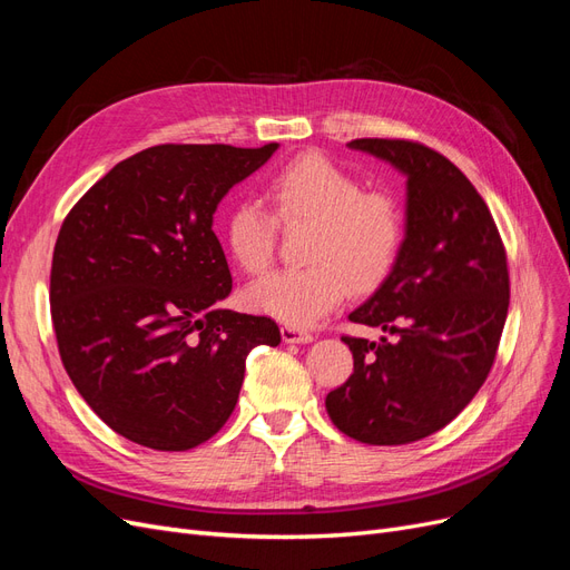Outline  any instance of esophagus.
Masks as SVG:
<instances>
[{"instance_id":"1","label":"esophagus","mask_w":570,"mask_h":570,"mask_svg":"<svg viewBox=\"0 0 570 570\" xmlns=\"http://www.w3.org/2000/svg\"><path fill=\"white\" fill-rule=\"evenodd\" d=\"M281 335H283L285 344H306V342L314 340L312 333H306V331H302V327H295V325H285Z\"/></svg>"}]
</instances>
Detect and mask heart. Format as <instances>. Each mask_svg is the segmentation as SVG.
<instances>
[{"label": "heart", "instance_id": "heart-1", "mask_svg": "<svg viewBox=\"0 0 570 570\" xmlns=\"http://www.w3.org/2000/svg\"><path fill=\"white\" fill-rule=\"evenodd\" d=\"M266 195L285 223H312L306 266L275 271L247 287V304L275 321L318 323L354 292L383 283L404 243V212L394 195L366 189L325 154L306 151L275 168ZM275 216L256 199H237L223 216L220 237L245 273H262L275 252Z\"/></svg>", "mask_w": 570, "mask_h": 570}]
</instances>
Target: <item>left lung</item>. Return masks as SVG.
Masks as SVG:
<instances>
[{
    "label": "left lung",
    "instance_id": "left-lung-1",
    "mask_svg": "<svg viewBox=\"0 0 570 570\" xmlns=\"http://www.w3.org/2000/svg\"><path fill=\"white\" fill-rule=\"evenodd\" d=\"M347 147L406 178L404 243L350 314L390 337H342L354 373L325 409L358 442L409 444L454 421L485 383L509 312L507 252L488 204L442 154L377 137Z\"/></svg>",
    "mask_w": 570,
    "mask_h": 570
}]
</instances>
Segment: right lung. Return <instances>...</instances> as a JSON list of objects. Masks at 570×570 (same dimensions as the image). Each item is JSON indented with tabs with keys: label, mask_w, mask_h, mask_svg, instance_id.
<instances>
[{
	"label": "right lung",
	"mask_w": 570,
	"mask_h": 570,
	"mask_svg": "<svg viewBox=\"0 0 570 570\" xmlns=\"http://www.w3.org/2000/svg\"><path fill=\"white\" fill-rule=\"evenodd\" d=\"M278 147H149L66 216L49 285L59 354L82 400L130 442H206L230 419L247 354L281 344L271 318L220 308L233 278L214 233L220 199Z\"/></svg>",
	"instance_id": "obj_1"
}]
</instances>
